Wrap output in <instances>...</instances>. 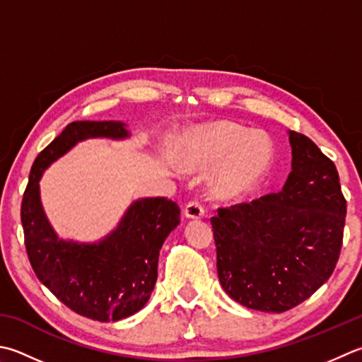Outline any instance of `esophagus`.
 Returning <instances> with one entry per match:
<instances>
[{
    "label": "esophagus",
    "mask_w": 362,
    "mask_h": 362,
    "mask_svg": "<svg viewBox=\"0 0 362 362\" xmlns=\"http://www.w3.org/2000/svg\"><path fill=\"white\" fill-rule=\"evenodd\" d=\"M185 216L189 219H199L204 216V207L197 201H191L185 207Z\"/></svg>",
    "instance_id": "1"
}]
</instances>
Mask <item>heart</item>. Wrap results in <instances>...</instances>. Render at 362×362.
<instances>
[{
	"instance_id": "obj_1",
	"label": "heart",
	"mask_w": 362,
	"mask_h": 362,
	"mask_svg": "<svg viewBox=\"0 0 362 362\" xmlns=\"http://www.w3.org/2000/svg\"><path fill=\"white\" fill-rule=\"evenodd\" d=\"M180 166L199 173L220 165L210 180L211 194L235 201L256 188L273 161V144L267 134L237 124L218 122L196 127L183 141Z\"/></svg>"
}]
</instances>
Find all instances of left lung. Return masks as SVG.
Returning a JSON list of instances; mask_svg holds the SVG:
<instances>
[{
	"label": "left lung",
	"instance_id": "obj_1",
	"mask_svg": "<svg viewBox=\"0 0 362 362\" xmlns=\"http://www.w3.org/2000/svg\"><path fill=\"white\" fill-rule=\"evenodd\" d=\"M287 133L292 171L279 193L210 219L224 292L262 313H286L317 292L344 238L346 201L334 163L308 136Z\"/></svg>",
	"mask_w": 362,
	"mask_h": 362
}]
</instances>
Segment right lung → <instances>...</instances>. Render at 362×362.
<instances>
[{
  "instance_id": "add662e5",
  "label": "right lung",
  "mask_w": 362,
  "mask_h": 362,
  "mask_svg": "<svg viewBox=\"0 0 362 362\" xmlns=\"http://www.w3.org/2000/svg\"><path fill=\"white\" fill-rule=\"evenodd\" d=\"M129 136L119 120L69 124L34 160L21 201L26 252L35 276L67 308L98 322L122 320L146 306L157 282L161 246L180 223L179 205L166 197H141L108 235L81 243L54 232L42 207L39 182L52 163L81 141Z\"/></svg>"
}]
</instances>
